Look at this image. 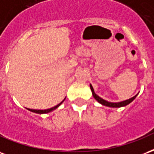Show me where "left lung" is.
<instances>
[{"instance_id": "8db88e82", "label": "left lung", "mask_w": 154, "mask_h": 154, "mask_svg": "<svg viewBox=\"0 0 154 154\" xmlns=\"http://www.w3.org/2000/svg\"><path fill=\"white\" fill-rule=\"evenodd\" d=\"M90 88L94 98H95L98 103H100V104H102V105H103V106H109V107H122V106H126V105H128V104H130L131 102H133V101L134 100V98H135L137 95H138V94H136L135 96L132 97L131 98H129V99H127V100L122 101V102H119V103H111V102H108V101L104 100V99H103L102 97H100L98 95H97V94H95L94 88H93V86H92L91 85H90Z\"/></svg>"}]
</instances>
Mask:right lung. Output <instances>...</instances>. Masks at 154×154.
Here are the masks:
<instances>
[{
    "label": "right lung",
    "instance_id": "1",
    "mask_svg": "<svg viewBox=\"0 0 154 154\" xmlns=\"http://www.w3.org/2000/svg\"><path fill=\"white\" fill-rule=\"evenodd\" d=\"M65 99H66V97L64 98V100L61 102V103H60L59 104H57V106H53V107H51V108H49V109H46V110H35V109H29V108H27V109L29 110V111H30V112H34V113H38V114H45V113H49L51 112H52V111H54V110H56L58 107V106H60V105H61V103H63L64 101H65Z\"/></svg>",
    "mask_w": 154,
    "mask_h": 154
}]
</instances>
